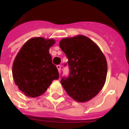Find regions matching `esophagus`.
I'll list each match as a JSON object with an SVG mask.
<instances>
[{
	"instance_id": "obj_1",
	"label": "esophagus",
	"mask_w": 129,
	"mask_h": 129,
	"mask_svg": "<svg viewBox=\"0 0 129 129\" xmlns=\"http://www.w3.org/2000/svg\"><path fill=\"white\" fill-rule=\"evenodd\" d=\"M57 68L58 69V71H59V72L60 73V72H61V66L57 65Z\"/></svg>"
}]
</instances>
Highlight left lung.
Here are the masks:
<instances>
[{"label":"left lung","mask_w":129,"mask_h":129,"mask_svg":"<svg viewBox=\"0 0 129 129\" xmlns=\"http://www.w3.org/2000/svg\"><path fill=\"white\" fill-rule=\"evenodd\" d=\"M59 46L68 59V77L61 83L75 101L84 103L98 94L105 83L107 62L101 49L85 35L62 39Z\"/></svg>","instance_id":"left-lung-1"}]
</instances>
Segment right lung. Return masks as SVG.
<instances>
[{
    "label": "right lung",
    "instance_id": "right-lung-1",
    "mask_svg": "<svg viewBox=\"0 0 129 129\" xmlns=\"http://www.w3.org/2000/svg\"><path fill=\"white\" fill-rule=\"evenodd\" d=\"M55 43L53 39L34 37L23 44L16 55L12 75L15 85L26 96L41 95L53 80L59 79V72L49 53Z\"/></svg>",
    "mask_w": 129,
    "mask_h": 129
}]
</instances>
